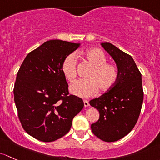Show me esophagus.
Segmentation results:
<instances>
[{"instance_id":"1","label":"esophagus","mask_w":160,"mask_h":160,"mask_svg":"<svg viewBox=\"0 0 160 160\" xmlns=\"http://www.w3.org/2000/svg\"><path fill=\"white\" fill-rule=\"evenodd\" d=\"M83 102H84V106H85V107L89 106V102H88L87 101V100H84Z\"/></svg>"}]
</instances>
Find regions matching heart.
<instances>
[{
	"label": "heart",
	"instance_id": "heart-1",
	"mask_svg": "<svg viewBox=\"0 0 160 160\" xmlns=\"http://www.w3.org/2000/svg\"><path fill=\"white\" fill-rule=\"evenodd\" d=\"M83 55L92 68L87 74V79L79 80L71 85V93L81 98H88L95 95L98 88L102 92L111 89L118 80V70L116 65L106 62V56L98 48L88 49ZM76 56L70 54L62 64V73L70 82L76 78Z\"/></svg>",
	"mask_w": 160,
	"mask_h": 160
}]
</instances>
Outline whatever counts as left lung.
Returning <instances> with one entry per match:
<instances>
[{"label":"left lung","mask_w":160,"mask_h":160,"mask_svg":"<svg viewBox=\"0 0 160 160\" xmlns=\"http://www.w3.org/2000/svg\"><path fill=\"white\" fill-rule=\"evenodd\" d=\"M101 45L116 62L118 77L111 89L89 102L99 112V118L91 129L98 139L111 142L129 134L137 122L143 102L142 84L132 56L108 42Z\"/></svg>","instance_id":"8db88e82"}]
</instances>
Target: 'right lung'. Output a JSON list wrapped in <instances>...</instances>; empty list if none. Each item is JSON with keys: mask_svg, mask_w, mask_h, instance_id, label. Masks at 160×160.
I'll use <instances>...</instances> for the list:
<instances>
[{"mask_svg": "<svg viewBox=\"0 0 160 160\" xmlns=\"http://www.w3.org/2000/svg\"><path fill=\"white\" fill-rule=\"evenodd\" d=\"M79 45L48 41L26 56L20 67L14 88V102L23 129L38 140L48 142L62 138L83 108L82 98L69 95L62 72L64 59Z\"/></svg>", "mask_w": 160, "mask_h": 160, "instance_id": "obj_1", "label": "right lung"}]
</instances>
